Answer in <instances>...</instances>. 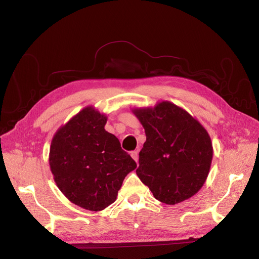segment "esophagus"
<instances>
[{"mask_svg":"<svg viewBox=\"0 0 259 259\" xmlns=\"http://www.w3.org/2000/svg\"><path fill=\"white\" fill-rule=\"evenodd\" d=\"M131 155H132V158L136 161V163H138V151H136V150L132 151Z\"/></svg>","mask_w":259,"mask_h":259,"instance_id":"esophagus-1","label":"esophagus"}]
</instances>
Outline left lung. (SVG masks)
<instances>
[{
  "mask_svg": "<svg viewBox=\"0 0 259 259\" xmlns=\"http://www.w3.org/2000/svg\"><path fill=\"white\" fill-rule=\"evenodd\" d=\"M133 112L146 133L136 169L139 179L165 204L174 205L191 198L204 185L213 159L206 130L169 101Z\"/></svg>",
  "mask_w": 259,
  "mask_h": 259,
  "instance_id": "1",
  "label": "left lung"
}]
</instances>
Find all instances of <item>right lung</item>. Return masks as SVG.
<instances>
[{"label":"right lung","mask_w":259,"mask_h":259,"mask_svg":"<svg viewBox=\"0 0 259 259\" xmlns=\"http://www.w3.org/2000/svg\"><path fill=\"white\" fill-rule=\"evenodd\" d=\"M107 116L86 107L56 132L50 166L59 190L69 201L98 211L116 200L123 180L136 162L105 130Z\"/></svg>","instance_id":"add662e5"}]
</instances>
